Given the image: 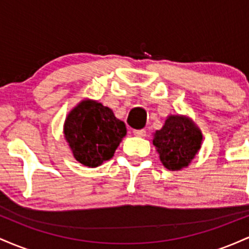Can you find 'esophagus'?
<instances>
[{
  "label": "esophagus",
  "instance_id": "1",
  "mask_svg": "<svg viewBox=\"0 0 249 249\" xmlns=\"http://www.w3.org/2000/svg\"><path fill=\"white\" fill-rule=\"evenodd\" d=\"M133 134L137 137H145L146 136V131L145 130H134Z\"/></svg>",
  "mask_w": 249,
  "mask_h": 249
}]
</instances>
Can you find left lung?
<instances>
[{
  "instance_id": "obj_1",
  "label": "left lung",
  "mask_w": 249,
  "mask_h": 249,
  "mask_svg": "<svg viewBox=\"0 0 249 249\" xmlns=\"http://www.w3.org/2000/svg\"><path fill=\"white\" fill-rule=\"evenodd\" d=\"M199 127L185 116H168L161 130L156 131L153 145L159 158L170 171L187 167L201 147Z\"/></svg>"
}]
</instances>
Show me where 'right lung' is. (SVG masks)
I'll use <instances>...</instances> for the list:
<instances>
[{"label":"right lung","mask_w":249,"mask_h":249,"mask_svg":"<svg viewBox=\"0 0 249 249\" xmlns=\"http://www.w3.org/2000/svg\"><path fill=\"white\" fill-rule=\"evenodd\" d=\"M126 134L124 122L102 103L84 99L70 111L64 136L73 157L84 166L97 167L113 157Z\"/></svg>","instance_id":"obj_1"}]
</instances>
